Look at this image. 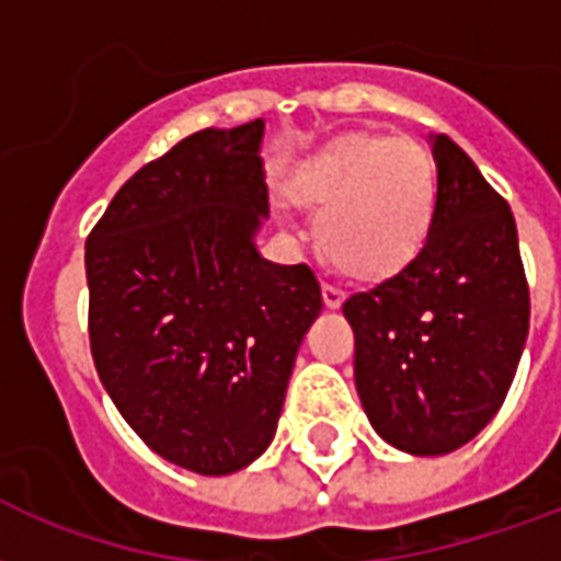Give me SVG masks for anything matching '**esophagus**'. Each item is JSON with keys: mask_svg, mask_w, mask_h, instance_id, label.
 I'll return each mask as SVG.
<instances>
[{"mask_svg": "<svg viewBox=\"0 0 561 561\" xmlns=\"http://www.w3.org/2000/svg\"><path fill=\"white\" fill-rule=\"evenodd\" d=\"M322 301H325V308H341L343 305V289L337 284H329V280H325V284H322Z\"/></svg>", "mask_w": 561, "mask_h": 561, "instance_id": "1", "label": "esophagus"}]
</instances>
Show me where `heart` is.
<instances>
[{
    "mask_svg": "<svg viewBox=\"0 0 561 561\" xmlns=\"http://www.w3.org/2000/svg\"><path fill=\"white\" fill-rule=\"evenodd\" d=\"M289 194L317 208L325 256L355 277L398 272L421 251L436 211V163L410 137L346 134L301 163Z\"/></svg>",
    "mask_w": 561,
    "mask_h": 561,
    "instance_id": "heart-1",
    "label": "heart"
}]
</instances>
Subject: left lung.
<instances>
[{
    "instance_id": "8db88e82",
    "label": "left lung",
    "mask_w": 561,
    "mask_h": 561,
    "mask_svg": "<svg viewBox=\"0 0 561 561\" xmlns=\"http://www.w3.org/2000/svg\"><path fill=\"white\" fill-rule=\"evenodd\" d=\"M436 211L419 256L343 301L355 388L374 431L436 457L496 415L529 334V286L508 203L445 134H431Z\"/></svg>"
}]
</instances>
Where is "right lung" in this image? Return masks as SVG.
<instances>
[{"instance_id":"1","label":"right lung","mask_w":561,"mask_h":561,"mask_svg":"<svg viewBox=\"0 0 561 561\" xmlns=\"http://www.w3.org/2000/svg\"><path fill=\"white\" fill-rule=\"evenodd\" d=\"M263 118L196 130L118 187L85 241L89 343L134 433L163 460L230 476L272 445L298 346L320 317L308 265H277Z\"/></svg>"}]
</instances>
